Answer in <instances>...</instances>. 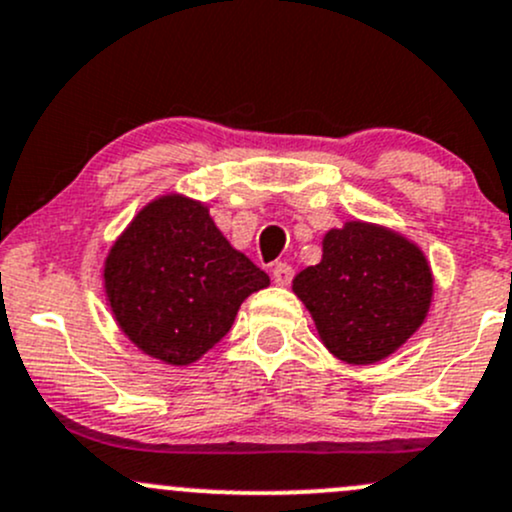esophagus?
I'll list each match as a JSON object with an SVG mask.
<instances>
[{
	"instance_id": "34e87169",
	"label": "esophagus",
	"mask_w": 512,
	"mask_h": 512,
	"mask_svg": "<svg viewBox=\"0 0 512 512\" xmlns=\"http://www.w3.org/2000/svg\"><path fill=\"white\" fill-rule=\"evenodd\" d=\"M294 277V270L287 265V262H277V265L272 267V279L274 284H279V287H287L289 282H292Z\"/></svg>"
}]
</instances>
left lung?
<instances>
[{"label":"left lung","instance_id":"8db88e82","mask_svg":"<svg viewBox=\"0 0 512 512\" xmlns=\"http://www.w3.org/2000/svg\"><path fill=\"white\" fill-rule=\"evenodd\" d=\"M292 292L321 343L348 365H373L419 331L434 299L422 247L387 225L346 220L321 240V262L301 270Z\"/></svg>","mask_w":512,"mask_h":512}]
</instances>
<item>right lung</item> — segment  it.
Segmentation results:
<instances>
[{"label": "right lung", "instance_id": "right-lung-1", "mask_svg": "<svg viewBox=\"0 0 512 512\" xmlns=\"http://www.w3.org/2000/svg\"><path fill=\"white\" fill-rule=\"evenodd\" d=\"M102 287L117 326L139 351L186 368L230 331L242 301L270 287V277L230 245L206 203L171 191L117 235Z\"/></svg>", "mask_w": 512, "mask_h": 512}]
</instances>
